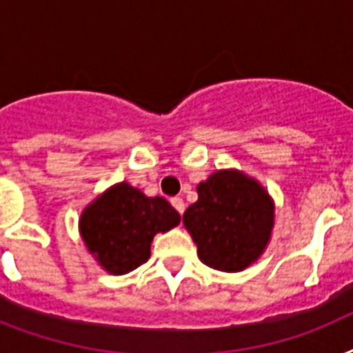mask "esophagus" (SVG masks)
Listing matches in <instances>:
<instances>
[{
	"label": "esophagus",
	"mask_w": 353,
	"mask_h": 353,
	"mask_svg": "<svg viewBox=\"0 0 353 353\" xmlns=\"http://www.w3.org/2000/svg\"><path fill=\"white\" fill-rule=\"evenodd\" d=\"M172 207L179 212V214H183L185 212V201H183V198H172L170 199Z\"/></svg>",
	"instance_id": "34e87169"
}]
</instances>
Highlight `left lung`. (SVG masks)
<instances>
[{"label": "left lung", "mask_w": 353, "mask_h": 353, "mask_svg": "<svg viewBox=\"0 0 353 353\" xmlns=\"http://www.w3.org/2000/svg\"><path fill=\"white\" fill-rule=\"evenodd\" d=\"M198 201L183 225L199 260L223 273H238L262 256L274 227V201L262 183L236 168L212 172L198 185Z\"/></svg>", "instance_id": "obj_1"}]
</instances>
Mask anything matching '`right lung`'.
I'll return each mask as SVG.
<instances>
[{"instance_id": "obj_1", "label": "right lung", "mask_w": 353, "mask_h": 353, "mask_svg": "<svg viewBox=\"0 0 353 353\" xmlns=\"http://www.w3.org/2000/svg\"><path fill=\"white\" fill-rule=\"evenodd\" d=\"M181 216L165 198H148L121 181L97 196L80 214L79 231L95 262L110 274H126L150 258L157 232L179 225Z\"/></svg>"}]
</instances>
